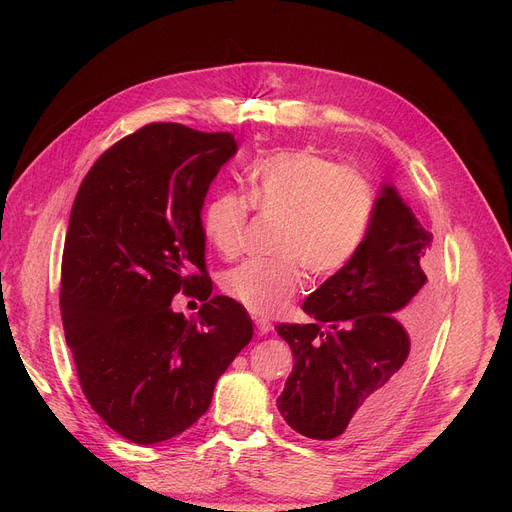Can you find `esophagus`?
<instances>
[{
	"label": "esophagus",
	"mask_w": 512,
	"mask_h": 512,
	"mask_svg": "<svg viewBox=\"0 0 512 512\" xmlns=\"http://www.w3.org/2000/svg\"><path fill=\"white\" fill-rule=\"evenodd\" d=\"M255 326H257V334L259 336H265V334H270L272 332V324H270V321H267V319H255Z\"/></svg>",
	"instance_id": "obj_1"
}]
</instances>
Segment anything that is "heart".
Wrapping results in <instances>:
<instances>
[{
	"label": "heart",
	"instance_id": "1",
	"mask_svg": "<svg viewBox=\"0 0 512 512\" xmlns=\"http://www.w3.org/2000/svg\"><path fill=\"white\" fill-rule=\"evenodd\" d=\"M280 224L272 261L240 263L222 276V290L257 317L282 315L297 301L305 273L326 280L361 251L375 213V191L363 172L340 166L313 149L274 151L247 172L245 197L211 195L201 209V232L222 257H236L249 213Z\"/></svg>",
	"mask_w": 512,
	"mask_h": 512
}]
</instances>
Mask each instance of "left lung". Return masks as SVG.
I'll return each instance as SVG.
<instances>
[{
    "instance_id": "1",
    "label": "left lung",
    "mask_w": 512,
    "mask_h": 512,
    "mask_svg": "<svg viewBox=\"0 0 512 512\" xmlns=\"http://www.w3.org/2000/svg\"><path fill=\"white\" fill-rule=\"evenodd\" d=\"M429 249L432 232L386 184L357 257L307 297L313 324L276 326L294 357L276 405L294 432L351 444L405 405L438 307Z\"/></svg>"
}]
</instances>
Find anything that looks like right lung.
Here are the masks:
<instances>
[{
    "label": "right lung",
    "mask_w": 512,
    "mask_h": 512,
    "mask_svg": "<svg viewBox=\"0 0 512 512\" xmlns=\"http://www.w3.org/2000/svg\"><path fill=\"white\" fill-rule=\"evenodd\" d=\"M236 153L232 132L153 122L107 149L80 184L62 255L60 309L80 388L134 444L191 427L253 338L247 309L211 297L201 209ZM182 289L197 318L171 311Z\"/></svg>",
    "instance_id": "obj_1"
}]
</instances>
